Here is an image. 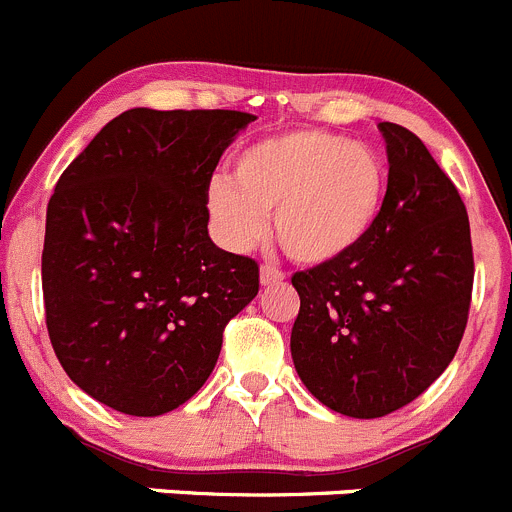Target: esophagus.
Returning <instances> with one entry per match:
<instances>
[{
  "label": "esophagus",
  "mask_w": 512,
  "mask_h": 512,
  "mask_svg": "<svg viewBox=\"0 0 512 512\" xmlns=\"http://www.w3.org/2000/svg\"><path fill=\"white\" fill-rule=\"evenodd\" d=\"M283 280H285V272L278 270V267H272V265H262L260 267V283L265 285V288L283 283Z\"/></svg>",
  "instance_id": "1"
}]
</instances>
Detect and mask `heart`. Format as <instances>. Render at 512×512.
Returning a JSON list of instances; mask_svg holds the SVG:
<instances>
[{"instance_id":"obj_1","label":"heart","mask_w":512,"mask_h":512,"mask_svg":"<svg viewBox=\"0 0 512 512\" xmlns=\"http://www.w3.org/2000/svg\"><path fill=\"white\" fill-rule=\"evenodd\" d=\"M389 197V169L376 148L318 128L255 141L234 159V179L209 184L207 207L232 250L275 237L293 260L323 265L374 232Z\"/></svg>"}]
</instances>
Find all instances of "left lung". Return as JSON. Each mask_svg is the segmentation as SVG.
Segmentation results:
<instances>
[{
	"label": "left lung",
	"mask_w": 512,
	"mask_h": 512,
	"mask_svg": "<svg viewBox=\"0 0 512 512\" xmlns=\"http://www.w3.org/2000/svg\"><path fill=\"white\" fill-rule=\"evenodd\" d=\"M389 197L346 257L295 272L300 313L290 353L315 399L353 419L407 407L460 348L472 298L470 219L422 141L379 123Z\"/></svg>",
	"instance_id": "8db88e82"
}]
</instances>
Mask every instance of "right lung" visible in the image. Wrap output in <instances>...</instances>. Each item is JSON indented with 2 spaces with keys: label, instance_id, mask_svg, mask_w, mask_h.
<instances>
[{
  "label": "right lung",
  "instance_id": "right-lung-1",
  "mask_svg": "<svg viewBox=\"0 0 512 512\" xmlns=\"http://www.w3.org/2000/svg\"><path fill=\"white\" fill-rule=\"evenodd\" d=\"M252 121L131 108L57 179L42 250L47 333L65 374L105 407L159 417L189 401L224 326L260 290L257 262L207 232L209 181Z\"/></svg>",
  "mask_w": 512,
  "mask_h": 512
}]
</instances>
